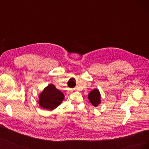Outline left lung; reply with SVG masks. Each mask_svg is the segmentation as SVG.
I'll list each match as a JSON object with an SVG mask.
<instances>
[{"label": "left lung", "instance_id": "obj_1", "mask_svg": "<svg viewBox=\"0 0 149 149\" xmlns=\"http://www.w3.org/2000/svg\"><path fill=\"white\" fill-rule=\"evenodd\" d=\"M88 99L92 104L97 107L101 103V94L97 89H94L88 94Z\"/></svg>", "mask_w": 149, "mask_h": 149}]
</instances>
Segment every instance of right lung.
Returning a JSON list of instances; mask_svg holds the SVG:
<instances>
[{
  "label": "right lung",
  "mask_w": 149,
  "mask_h": 149,
  "mask_svg": "<svg viewBox=\"0 0 149 149\" xmlns=\"http://www.w3.org/2000/svg\"><path fill=\"white\" fill-rule=\"evenodd\" d=\"M65 96L52 84H49L39 95L40 106L47 110H53L64 100Z\"/></svg>",
  "instance_id": "1"
}]
</instances>
